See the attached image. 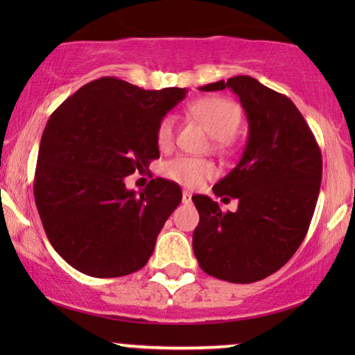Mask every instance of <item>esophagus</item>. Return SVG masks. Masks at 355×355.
Returning <instances> with one entry per match:
<instances>
[{
    "label": "esophagus",
    "mask_w": 355,
    "mask_h": 355,
    "mask_svg": "<svg viewBox=\"0 0 355 355\" xmlns=\"http://www.w3.org/2000/svg\"><path fill=\"white\" fill-rule=\"evenodd\" d=\"M191 202H192V196H191V192L184 191V192H182V203H191Z\"/></svg>",
    "instance_id": "1"
}]
</instances>
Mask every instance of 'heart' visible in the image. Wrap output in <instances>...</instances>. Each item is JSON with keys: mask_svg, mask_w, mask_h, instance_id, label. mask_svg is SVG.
<instances>
[{"mask_svg": "<svg viewBox=\"0 0 355 355\" xmlns=\"http://www.w3.org/2000/svg\"><path fill=\"white\" fill-rule=\"evenodd\" d=\"M189 113L215 139V147L218 150H226L230 147L231 139L236 135L242 121L239 106L234 101L220 98V96L196 100L189 105ZM174 137H176V118L173 114L163 116L155 130V140H157L158 148L163 152L173 148ZM163 174L184 187H197L215 174V166L205 158L182 155V157L169 159L163 166Z\"/></svg>", "mask_w": 355, "mask_h": 355, "instance_id": "obj_1", "label": "heart"}]
</instances>
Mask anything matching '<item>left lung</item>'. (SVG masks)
I'll list each match as a JSON object with an SVG mask.
<instances>
[{"mask_svg":"<svg viewBox=\"0 0 355 355\" xmlns=\"http://www.w3.org/2000/svg\"><path fill=\"white\" fill-rule=\"evenodd\" d=\"M231 89L249 121L239 163L213 186L223 200L237 198L223 213L207 196L192 200L200 221L192 247L200 268L230 283H255L278 271L307 234L322 182V153L304 116L286 95L250 76L200 87Z\"/></svg>","mask_w":355,"mask_h":355,"instance_id":"left-lung-1","label":"left lung"}]
</instances>
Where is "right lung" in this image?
<instances>
[{
    "mask_svg": "<svg viewBox=\"0 0 355 355\" xmlns=\"http://www.w3.org/2000/svg\"><path fill=\"white\" fill-rule=\"evenodd\" d=\"M187 90H144L116 77L80 87L48 119L33 196L53 249L80 273L118 278L145 266L182 192L152 179L139 196L124 178L159 157L158 121Z\"/></svg>",
    "mask_w": 355,
    "mask_h": 355,
    "instance_id": "right-lung-1",
    "label": "right lung"
}]
</instances>
